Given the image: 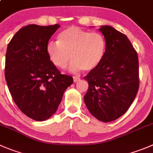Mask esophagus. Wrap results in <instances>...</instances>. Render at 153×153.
I'll list each match as a JSON object with an SVG mask.
<instances>
[{
	"mask_svg": "<svg viewBox=\"0 0 153 153\" xmlns=\"http://www.w3.org/2000/svg\"><path fill=\"white\" fill-rule=\"evenodd\" d=\"M79 80H80V78H79V76H74V82H76Z\"/></svg>",
	"mask_w": 153,
	"mask_h": 153,
	"instance_id": "1",
	"label": "esophagus"
}]
</instances>
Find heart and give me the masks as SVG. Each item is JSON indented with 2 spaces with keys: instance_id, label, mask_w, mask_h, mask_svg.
<instances>
[{
  "instance_id": "heart-1",
  "label": "heart",
  "mask_w": 153,
  "mask_h": 153,
  "mask_svg": "<svg viewBox=\"0 0 153 153\" xmlns=\"http://www.w3.org/2000/svg\"><path fill=\"white\" fill-rule=\"evenodd\" d=\"M106 49L107 42L102 34L71 26L59 33L57 43H48L46 53L58 68L65 69L72 58L70 71H91L102 62Z\"/></svg>"
}]
</instances>
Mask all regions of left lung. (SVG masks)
Instances as JSON below:
<instances>
[{"label":"left lung","instance_id":"obj_1","mask_svg":"<svg viewBox=\"0 0 153 153\" xmlns=\"http://www.w3.org/2000/svg\"><path fill=\"white\" fill-rule=\"evenodd\" d=\"M107 49L102 62L84 77L88 89L84 102L88 111L104 123L123 116L133 103L139 88L137 53L123 33L109 25L99 28Z\"/></svg>","mask_w":153,"mask_h":153}]
</instances>
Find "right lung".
<instances>
[{
  "label": "right lung",
  "mask_w": 153,
  "mask_h": 153,
  "mask_svg": "<svg viewBox=\"0 0 153 153\" xmlns=\"http://www.w3.org/2000/svg\"><path fill=\"white\" fill-rule=\"evenodd\" d=\"M60 25H29L7 46L5 78L14 102L24 114L45 121L56 113L65 90L74 82L49 61L46 46Z\"/></svg>",
  "instance_id": "add662e5"
}]
</instances>
